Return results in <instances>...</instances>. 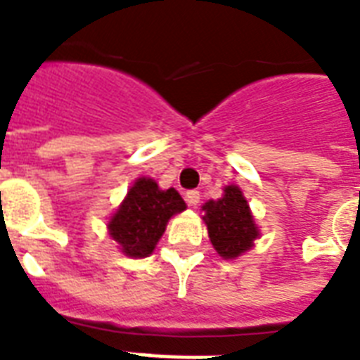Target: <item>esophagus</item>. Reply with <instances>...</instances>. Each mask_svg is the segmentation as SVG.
<instances>
[{"mask_svg": "<svg viewBox=\"0 0 360 360\" xmlns=\"http://www.w3.org/2000/svg\"><path fill=\"white\" fill-rule=\"evenodd\" d=\"M185 200H186V203L191 205V207H196L198 203H200V192H198V191H188L185 194Z\"/></svg>", "mask_w": 360, "mask_h": 360, "instance_id": "1", "label": "esophagus"}]
</instances>
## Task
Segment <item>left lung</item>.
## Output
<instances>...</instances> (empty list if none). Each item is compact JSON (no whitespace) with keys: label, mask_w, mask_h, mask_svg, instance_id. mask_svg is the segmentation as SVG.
<instances>
[{"label":"left lung","mask_w":360,"mask_h":360,"mask_svg":"<svg viewBox=\"0 0 360 360\" xmlns=\"http://www.w3.org/2000/svg\"><path fill=\"white\" fill-rule=\"evenodd\" d=\"M203 211L209 239L220 256L230 259L250 248L257 237V228L246 200L243 198V192L237 186H226L224 198L217 202L209 200L203 205Z\"/></svg>","instance_id":"obj_1"}]
</instances>
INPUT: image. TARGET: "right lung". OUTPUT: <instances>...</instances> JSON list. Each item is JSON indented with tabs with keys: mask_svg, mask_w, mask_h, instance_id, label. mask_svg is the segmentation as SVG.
<instances>
[{
	"mask_svg": "<svg viewBox=\"0 0 360 360\" xmlns=\"http://www.w3.org/2000/svg\"><path fill=\"white\" fill-rule=\"evenodd\" d=\"M185 209V202L175 188L160 191L155 181L141 177L110 220V236L120 243L127 256L146 257L155 250L169 217Z\"/></svg>",
	"mask_w": 360,
	"mask_h": 360,
	"instance_id": "1",
	"label": "right lung"
}]
</instances>
